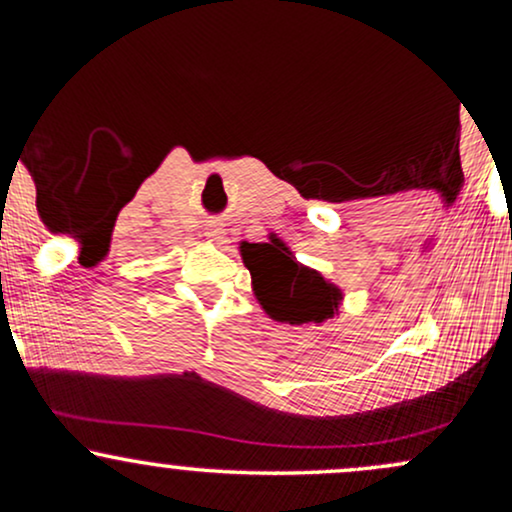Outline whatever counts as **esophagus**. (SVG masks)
I'll use <instances>...</instances> for the list:
<instances>
[{"mask_svg":"<svg viewBox=\"0 0 512 512\" xmlns=\"http://www.w3.org/2000/svg\"><path fill=\"white\" fill-rule=\"evenodd\" d=\"M204 238L211 240V243L219 245L223 238H226V228L221 226V223H207V228H204Z\"/></svg>","mask_w":512,"mask_h":512,"instance_id":"esophagus-1","label":"esophagus"}]
</instances>
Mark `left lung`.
<instances>
[{
    "mask_svg": "<svg viewBox=\"0 0 512 512\" xmlns=\"http://www.w3.org/2000/svg\"><path fill=\"white\" fill-rule=\"evenodd\" d=\"M240 257L250 269L252 293L272 320L284 325H325L342 308L344 291L317 269L298 262L276 233L267 243H240Z\"/></svg>",
    "mask_w": 512,
    "mask_h": 512,
    "instance_id": "8db88e82",
    "label": "left lung"
}]
</instances>
